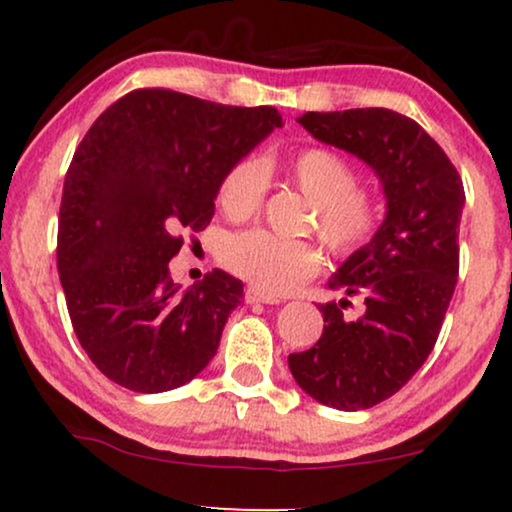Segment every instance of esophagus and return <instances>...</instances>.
<instances>
[{"label": "esophagus", "instance_id": "1", "mask_svg": "<svg viewBox=\"0 0 512 512\" xmlns=\"http://www.w3.org/2000/svg\"><path fill=\"white\" fill-rule=\"evenodd\" d=\"M244 300H247L249 305H254V303H265V305H279L282 303V300H279L277 296H268V293H263V291H258V289H254V286H249L247 291H244Z\"/></svg>", "mask_w": 512, "mask_h": 512}]
</instances>
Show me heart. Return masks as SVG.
Segmentation results:
<instances>
[{
    "label": "heart",
    "instance_id": "obj_1",
    "mask_svg": "<svg viewBox=\"0 0 512 512\" xmlns=\"http://www.w3.org/2000/svg\"><path fill=\"white\" fill-rule=\"evenodd\" d=\"M291 179L317 205V228L328 249L349 256L373 240L380 226V207L359 191V174L340 153L324 146L303 149L289 165ZM268 170L261 160L242 158L230 167L219 186L221 212L247 221L263 205ZM221 261L237 277L268 296H284L321 270L324 256L317 244L291 240L268 230H247L223 244Z\"/></svg>",
    "mask_w": 512,
    "mask_h": 512
}]
</instances>
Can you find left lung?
Here are the masks:
<instances>
[{
  "label": "left lung",
  "mask_w": 512,
  "mask_h": 512,
  "mask_svg": "<svg viewBox=\"0 0 512 512\" xmlns=\"http://www.w3.org/2000/svg\"><path fill=\"white\" fill-rule=\"evenodd\" d=\"M298 123L319 142L352 153L380 179L387 212L366 247L328 279L347 298L319 305L324 333L289 356L298 387L338 410L387 401L436 345L459 275V223L466 195L457 170L422 125L391 109L307 111Z\"/></svg>",
  "instance_id": "1"
}]
</instances>
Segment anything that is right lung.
Segmentation results:
<instances>
[{
    "instance_id": "1",
    "label": "right lung",
    "mask_w": 512,
    "mask_h": 512,
    "mask_svg": "<svg viewBox=\"0 0 512 512\" xmlns=\"http://www.w3.org/2000/svg\"><path fill=\"white\" fill-rule=\"evenodd\" d=\"M275 128V107L165 88L132 90L90 125L62 188L58 272L76 338L111 382L160 394L212 361L244 286L212 270L181 291L170 261L209 226L226 172Z\"/></svg>"
}]
</instances>
